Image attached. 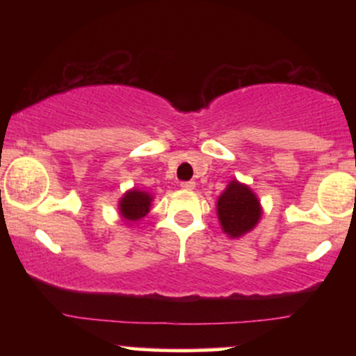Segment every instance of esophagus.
<instances>
[{
  "label": "esophagus",
  "instance_id": "1",
  "mask_svg": "<svg viewBox=\"0 0 356 356\" xmlns=\"http://www.w3.org/2000/svg\"><path fill=\"white\" fill-rule=\"evenodd\" d=\"M181 187L184 191H194L195 189V182L194 181H187V182H182Z\"/></svg>",
  "mask_w": 356,
  "mask_h": 356
}]
</instances>
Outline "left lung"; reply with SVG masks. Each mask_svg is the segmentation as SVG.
<instances>
[{
  "instance_id": "1",
  "label": "left lung",
  "mask_w": 356,
  "mask_h": 356,
  "mask_svg": "<svg viewBox=\"0 0 356 356\" xmlns=\"http://www.w3.org/2000/svg\"><path fill=\"white\" fill-rule=\"evenodd\" d=\"M218 219L224 234L239 239L251 232L263 216V206L248 184L232 179L218 197Z\"/></svg>"
}]
</instances>
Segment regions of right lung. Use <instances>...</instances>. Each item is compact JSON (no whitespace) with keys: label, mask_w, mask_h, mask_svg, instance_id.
I'll return each instance as SVG.
<instances>
[{"label":"right lung","mask_w":356,"mask_h":356,"mask_svg":"<svg viewBox=\"0 0 356 356\" xmlns=\"http://www.w3.org/2000/svg\"><path fill=\"white\" fill-rule=\"evenodd\" d=\"M154 195L150 192L132 187L125 192L118 201V216L124 220L127 226H132L137 220L144 219L150 212Z\"/></svg>","instance_id":"right-lung-1"}]
</instances>
